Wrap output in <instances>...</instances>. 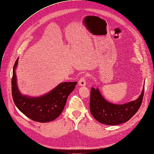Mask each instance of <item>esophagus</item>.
I'll list each match as a JSON object with an SVG mask.
<instances>
[{
  "label": "esophagus",
  "mask_w": 154,
  "mask_h": 154,
  "mask_svg": "<svg viewBox=\"0 0 154 154\" xmlns=\"http://www.w3.org/2000/svg\"><path fill=\"white\" fill-rule=\"evenodd\" d=\"M86 76L84 75L82 77L80 80H79V84L81 86H85L86 85Z\"/></svg>",
  "instance_id": "1"
}]
</instances>
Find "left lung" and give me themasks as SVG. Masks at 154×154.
<instances>
[{"label":"left lung","mask_w":154,"mask_h":154,"mask_svg":"<svg viewBox=\"0 0 154 154\" xmlns=\"http://www.w3.org/2000/svg\"><path fill=\"white\" fill-rule=\"evenodd\" d=\"M144 92L143 87L140 97L124 105H116L107 101L101 95L98 88H91L89 107L92 116L98 122L106 125H117L129 120L141 106Z\"/></svg>","instance_id":"1"}]
</instances>
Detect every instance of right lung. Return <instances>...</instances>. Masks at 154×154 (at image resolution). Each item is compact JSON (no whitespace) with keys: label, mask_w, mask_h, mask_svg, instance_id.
<instances>
[{"label":"right lung","mask_w":154,"mask_h":154,"mask_svg":"<svg viewBox=\"0 0 154 154\" xmlns=\"http://www.w3.org/2000/svg\"><path fill=\"white\" fill-rule=\"evenodd\" d=\"M17 62L18 59L13 66L11 80L12 96L17 108L35 122L46 123L57 119L63 112L67 98L77 82L62 83L48 94L40 97L24 96L19 92L17 86L15 69Z\"/></svg>","instance_id":"add662e5"}]
</instances>
